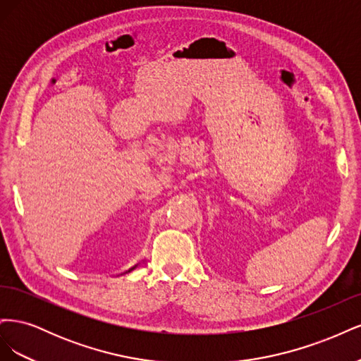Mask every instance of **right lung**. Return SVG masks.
Wrapping results in <instances>:
<instances>
[{"label": "right lung", "mask_w": 361, "mask_h": 361, "mask_svg": "<svg viewBox=\"0 0 361 361\" xmlns=\"http://www.w3.org/2000/svg\"><path fill=\"white\" fill-rule=\"evenodd\" d=\"M135 267H137V265H135ZM135 267H134V268H135ZM134 268H130V269H129V271H133V269H134ZM129 271H126V272H129Z\"/></svg>", "instance_id": "right-lung-1"}]
</instances>
